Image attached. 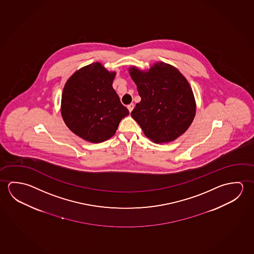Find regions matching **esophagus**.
<instances>
[{"label": "esophagus", "instance_id": "34e87169", "mask_svg": "<svg viewBox=\"0 0 254 254\" xmlns=\"http://www.w3.org/2000/svg\"><path fill=\"white\" fill-rule=\"evenodd\" d=\"M127 109H128L129 112H130V113H131V112H132V111H133V104H128V105H127Z\"/></svg>", "mask_w": 254, "mask_h": 254}]
</instances>
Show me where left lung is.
<instances>
[{
  "instance_id": "obj_1",
  "label": "left lung",
  "mask_w": 254,
  "mask_h": 254,
  "mask_svg": "<svg viewBox=\"0 0 254 254\" xmlns=\"http://www.w3.org/2000/svg\"><path fill=\"white\" fill-rule=\"evenodd\" d=\"M141 102L131 116L146 136L158 143L169 142L190 126L195 113L191 87L175 67L157 63L148 71L129 69Z\"/></svg>"
}]
</instances>
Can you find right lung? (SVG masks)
Instances as JSON below:
<instances>
[{"label":"right lung","instance_id":"1","mask_svg":"<svg viewBox=\"0 0 254 254\" xmlns=\"http://www.w3.org/2000/svg\"><path fill=\"white\" fill-rule=\"evenodd\" d=\"M115 72L94 63L74 72L64 85L61 113L71 132L90 142H102L116 133L129 114L113 89Z\"/></svg>","mask_w":254,"mask_h":254}]
</instances>
